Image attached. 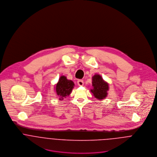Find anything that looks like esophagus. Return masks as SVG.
Masks as SVG:
<instances>
[{"mask_svg": "<svg viewBox=\"0 0 157 157\" xmlns=\"http://www.w3.org/2000/svg\"><path fill=\"white\" fill-rule=\"evenodd\" d=\"M77 84L78 86H83L84 84V82L83 80H78L77 81Z\"/></svg>", "mask_w": 157, "mask_h": 157, "instance_id": "34e87169", "label": "esophagus"}]
</instances>
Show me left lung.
<instances>
[{
	"mask_svg": "<svg viewBox=\"0 0 157 157\" xmlns=\"http://www.w3.org/2000/svg\"><path fill=\"white\" fill-rule=\"evenodd\" d=\"M92 89L90 92L98 100H103L108 95L109 90V84L105 82L98 74L94 75L92 78Z\"/></svg>",
	"mask_w": 157,
	"mask_h": 157,
	"instance_id": "obj_1",
	"label": "left lung"
}]
</instances>
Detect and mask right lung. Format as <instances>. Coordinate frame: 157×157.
<instances>
[{
  "instance_id": "1",
  "label": "right lung",
  "mask_w": 157,
  "mask_h": 157,
  "mask_svg": "<svg viewBox=\"0 0 157 157\" xmlns=\"http://www.w3.org/2000/svg\"><path fill=\"white\" fill-rule=\"evenodd\" d=\"M74 83L71 80H67V77L62 75L60 77L58 83L56 84V91L60 100H63L65 97L69 96L74 88Z\"/></svg>"
}]
</instances>
